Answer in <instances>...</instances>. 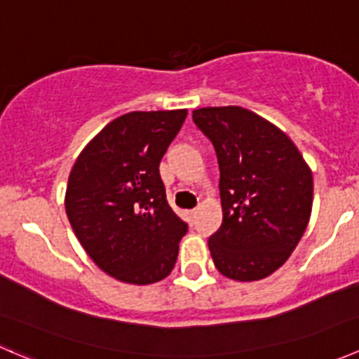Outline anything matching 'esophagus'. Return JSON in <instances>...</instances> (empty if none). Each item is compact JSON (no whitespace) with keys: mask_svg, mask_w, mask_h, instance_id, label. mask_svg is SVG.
<instances>
[{"mask_svg":"<svg viewBox=\"0 0 359 359\" xmlns=\"http://www.w3.org/2000/svg\"><path fill=\"white\" fill-rule=\"evenodd\" d=\"M196 213H198V210H196V208L187 210V219H189V222H193V220L196 219Z\"/></svg>","mask_w":359,"mask_h":359,"instance_id":"esophagus-1","label":"esophagus"}]
</instances>
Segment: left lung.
Listing matches in <instances>:
<instances>
[{
    "mask_svg": "<svg viewBox=\"0 0 359 359\" xmlns=\"http://www.w3.org/2000/svg\"><path fill=\"white\" fill-rule=\"evenodd\" d=\"M193 121L219 163L222 226L208 238L224 276L255 281L287 262L313 208V173L273 123L238 106L203 107Z\"/></svg>",
    "mask_w": 359,
    "mask_h": 359,
    "instance_id": "1",
    "label": "left lung"
}]
</instances>
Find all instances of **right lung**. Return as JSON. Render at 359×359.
<instances>
[{"instance_id":"obj_1","label":"right lung","mask_w":359,"mask_h":359,"mask_svg":"<svg viewBox=\"0 0 359 359\" xmlns=\"http://www.w3.org/2000/svg\"><path fill=\"white\" fill-rule=\"evenodd\" d=\"M186 116V109L119 116L72 166L67 219L90 259L116 280L156 283L175 266L187 224L166 201L159 163Z\"/></svg>"}]
</instances>
